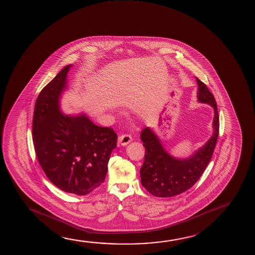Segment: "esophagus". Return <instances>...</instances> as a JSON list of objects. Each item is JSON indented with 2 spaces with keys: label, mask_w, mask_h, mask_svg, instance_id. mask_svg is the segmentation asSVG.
<instances>
[{
  "label": "esophagus",
  "mask_w": 255,
  "mask_h": 255,
  "mask_svg": "<svg viewBox=\"0 0 255 255\" xmlns=\"http://www.w3.org/2000/svg\"><path fill=\"white\" fill-rule=\"evenodd\" d=\"M132 141V137L130 135L128 134H124L118 137V143L121 145H127L129 144V142Z\"/></svg>",
  "instance_id": "obj_1"
}]
</instances>
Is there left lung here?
Returning a JSON list of instances; mask_svg holds the SVG:
<instances>
[{
  "mask_svg": "<svg viewBox=\"0 0 255 255\" xmlns=\"http://www.w3.org/2000/svg\"><path fill=\"white\" fill-rule=\"evenodd\" d=\"M196 81L198 102L214 109L213 135L191 156L181 159L168 153L153 129L149 127L142 129L140 138L145 153L140 169L141 184L153 196L168 198L187 191L199 180L211 160L219 134L218 110L215 97L207 86L198 78Z\"/></svg>",
  "mask_w": 255,
  "mask_h": 255,
  "instance_id": "1",
  "label": "left lung"
}]
</instances>
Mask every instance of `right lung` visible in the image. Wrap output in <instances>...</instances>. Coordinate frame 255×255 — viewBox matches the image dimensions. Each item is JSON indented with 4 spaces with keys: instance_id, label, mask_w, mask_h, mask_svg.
Listing matches in <instances>:
<instances>
[{
    "instance_id": "right-lung-1",
    "label": "right lung",
    "mask_w": 255,
    "mask_h": 255,
    "mask_svg": "<svg viewBox=\"0 0 255 255\" xmlns=\"http://www.w3.org/2000/svg\"><path fill=\"white\" fill-rule=\"evenodd\" d=\"M71 67H64L39 93L32 139L39 165L52 184L63 192L86 195L105 180L118 135L112 128L94 125L86 114L61 111L60 100Z\"/></svg>"
}]
</instances>
